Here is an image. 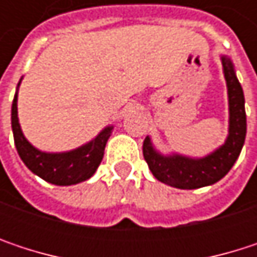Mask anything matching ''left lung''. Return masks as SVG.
<instances>
[{
  "mask_svg": "<svg viewBox=\"0 0 257 257\" xmlns=\"http://www.w3.org/2000/svg\"><path fill=\"white\" fill-rule=\"evenodd\" d=\"M222 64L229 96V135L226 143L214 153L202 159H190L180 155H159L153 149L150 138L146 137L143 143V155L152 174L159 181L179 189H198L210 186L223 179L238 159L247 131L244 93L235 76L231 61L223 56Z\"/></svg>",
  "mask_w": 257,
  "mask_h": 257,
  "instance_id": "left-lung-1",
  "label": "left lung"
}]
</instances>
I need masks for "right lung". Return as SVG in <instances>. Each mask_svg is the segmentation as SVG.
<instances>
[{"label":"right lung","mask_w":257,"mask_h":257,"mask_svg":"<svg viewBox=\"0 0 257 257\" xmlns=\"http://www.w3.org/2000/svg\"><path fill=\"white\" fill-rule=\"evenodd\" d=\"M12 128L21 159L38 177L58 186H70L90 179L99 167L113 126L105 128L93 141L67 153H44L31 146L24 137L18 119V93L12 105Z\"/></svg>","instance_id":"add662e5"}]
</instances>
